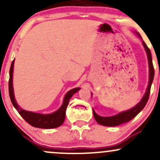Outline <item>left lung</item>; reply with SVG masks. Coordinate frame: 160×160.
Here are the masks:
<instances>
[{
  "mask_svg": "<svg viewBox=\"0 0 160 160\" xmlns=\"http://www.w3.org/2000/svg\"><path fill=\"white\" fill-rule=\"evenodd\" d=\"M140 38V34H138ZM143 45L147 52V55H148V62H149V68H150V78H149V82H148V89H147L146 92L141 100L140 101L139 103H138L135 107L131 108L128 111L121 112V113H118V114L113 116V117H104L98 116L95 113L94 110H93V115L96 120V122L102 125V126H120V125L125 123V122H129L130 120H132L134 117H135L140 112L142 111L143 108L145 107L147 102H148V99H149L150 96V88H151L152 82H153V78H154V68L153 65V62H152V57H151V53H150V49L148 48V46L146 45V43H144V41H142Z\"/></svg>",
  "mask_w": 160,
  "mask_h": 160,
  "instance_id": "left-lung-1",
  "label": "left lung"
}]
</instances>
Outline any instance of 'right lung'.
<instances>
[{"mask_svg":"<svg viewBox=\"0 0 160 160\" xmlns=\"http://www.w3.org/2000/svg\"><path fill=\"white\" fill-rule=\"evenodd\" d=\"M14 61L15 60H13L11 64L10 69V79H9V94H10L11 102H12L14 108L17 110V111L19 112V113L24 120L34 127L40 128H54L62 126L65 121V111L67 109L68 104L69 103L70 99L74 93L80 90V88H75V89L68 92V93L64 98L63 104H62L61 108L58 111L50 113V114H41V113H33V112L25 111L18 105L16 102L15 97H14L13 87H12V73H13Z\"/></svg>","mask_w":160,"mask_h":160,"instance_id":"add662e5","label":"right lung"}]
</instances>
